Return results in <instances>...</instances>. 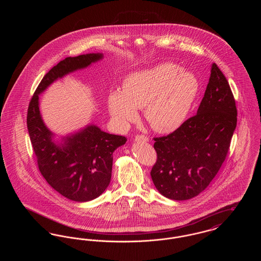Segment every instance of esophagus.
<instances>
[{
    "label": "esophagus",
    "mask_w": 261,
    "mask_h": 261,
    "mask_svg": "<svg viewBox=\"0 0 261 261\" xmlns=\"http://www.w3.org/2000/svg\"><path fill=\"white\" fill-rule=\"evenodd\" d=\"M135 140L137 142H140V141H143V142H149V138L145 135H137L135 137Z\"/></svg>",
    "instance_id": "esophagus-1"
}]
</instances>
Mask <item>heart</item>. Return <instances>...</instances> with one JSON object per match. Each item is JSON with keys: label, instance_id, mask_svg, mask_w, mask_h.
<instances>
[{"label": "heart", "instance_id": "b5f03b06", "mask_svg": "<svg viewBox=\"0 0 261 261\" xmlns=\"http://www.w3.org/2000/svg\"><path fill=\"white\" fill-rule=\"evenodd\" d=\"M199 88L192 72L164 62L128 75L121 91L110 92L108 109L121 128L136 120L137 109H144L145 118L154 131L171 133L185 122Z\"/></svg>", "mask_w": 261, "mask_h": 261}]
</instances>
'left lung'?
Masks as SVG:
<instances>
[{
  "instance_id": "left-lung-1",
  "label": "left lung",
  "mask_w": 261,
  "mask_h": 261,
  "mask_svg": "<svg viewBox=\"0 0 261 261\" xmlns=\"http://www.w3.org/2000/svg\"><path fill=\"white\" fill-rule=\"evenodd\" d=\"M236 126L233 93L212 63L197 114L171 134L153 139L158 160L150 176L158 191L165 198L185 200L205 190L226 159Z\"/></svg>"
}]
</instances>
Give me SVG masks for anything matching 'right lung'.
Wrapping results in <instances>:
<instances>
[{
	"mask_svg": "<svg viewBox=\"0 0 261 261\" xmlns=\"http://www.w3.org/2000/svg\"><path fill=\"white\" fill-rule=\"evenodd\" d=\"M102 58V54L93 53L59 62L43 77L27 112L28 133L40 172L58 193L78 202L98 198L110 185L112 153L127 139L91 124L62 137L60 142L55 141V134L44 123L40 113L39 95L58 79L86 68Z\"/></svg>",
	"mask_w": 261,
	"mask_h": 261,
	"instance_id": "right-lung-1",
	"label": "right lung"
}]
</instances>
